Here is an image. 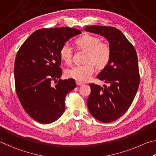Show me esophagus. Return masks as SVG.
<instances>
[{
    "label": "esophagus",
    "instance_id": "34e87169",
    "mask_svg": "<svg viewBox=\"0 0 156 156\" xmlns=\"http://www.w3.org/2000/svg\"><path fill=\"white\" fill-rule=\"evenodd\" d=\"M76 84H77V85H78V86L83 85V83H80V82H78V81H76Z\"/></svg>",
    "mask_w": 156,
    "mask_h": 156
}]
</instances>
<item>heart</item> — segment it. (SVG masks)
<instances>
[{
	"mask_svg": "<svg viewBox=\"0 0 156 156\" xmlns=\"http://www.w3.org/2000/svg\"><path fill=\"white\" fill-rule=\"evenodd\" d=\"M79 49L86 51L84 65H77L66 71V76L78 82H86L91 78L95 71V65L102 68L106 66L112 56V48L107 43L101 42L99 37L93 35H84L76 41ZM60 58L66 64H70L72 60L73 48L69 43L63 44L60 51Z\"/></svg>",
	"mask_w": 156,
	"mask_h": 156,
	"instance_id": "1",
	"label": "heart"
}]
</instances>
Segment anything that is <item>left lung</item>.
<instances>
[{"instance_id": "obj_1", "label": "left lung", "mask_w": 156, "mask_h": 156, "mask_svg": "<svg viewBox=\"0 0 156 156\" xmlns=\"http://www.w3.org/2000/svg\"><path fill=\"white\" fill-rule=\"evenodd\" d=\"M86 31L100 34L109 41L112 56L97 78L109 84L103 87L91 83L87 107L91 115L102 122L115 121L130 107L138 91L140 74L137 53L120 30L107 26H87Z\"/></svg>"}]
</instances>
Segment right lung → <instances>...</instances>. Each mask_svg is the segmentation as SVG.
<instances>
[{
	"mask_svg": "<svg viewBox=\"0 0 156 156\" xmlns=\"http://www.w3.org/2000/svg\"><path fill=\"white\" fill-rule=\"evenodd\" d=\"M80 34L69 27L41 29L31 34L18 50L14 69L16 91L23 109L37 122L51 123L65 112V97L76 87L75 80L59 79L54 87L51 84L62 73L60 49Z\"/></svg>",
	"mask_w": 156,
	"mask_h": 156,
	"instance_id": "obj_1",
	"label": "right lung"
}]
</instances>
